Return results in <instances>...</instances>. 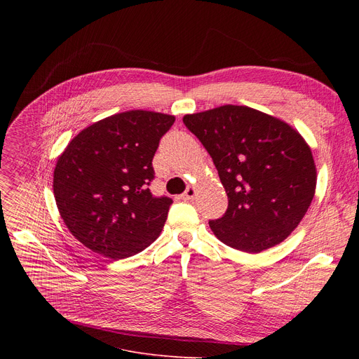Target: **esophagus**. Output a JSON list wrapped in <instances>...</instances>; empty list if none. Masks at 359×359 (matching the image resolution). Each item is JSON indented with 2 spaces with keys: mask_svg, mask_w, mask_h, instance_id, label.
Here are the masks:
<instances>
[{
  "mask_svg": "<svg viewBox=\"0 0 359 359\" xmlns=\"http://www.w3.org/2000/svg\"><path fill=\"white\" fill-rule=\"evenodd\" d=\"M196 187L195 186H189L187 187V189L184 191V194L182 195V199L183 201H191V199H194L195 196H196Z\"/></svg>",
  "mask_w": 359,
  "mask_h": 359,
  "instance_id": "obj_1",
  "label": "esophagus"
}]
</instances>
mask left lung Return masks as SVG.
Segmentation results:
<instances>
[{
	"label": "left lung",
	"instance_id": "8db88e82",
	"mask_svg": "<svg viewBox=\"0 0 359 359\" xmlns=\"http://www.w3.org/2000/svg\"><path fill=\"white\" fill-rule=\"evenodd\" d=\"M183 123L212 157L229 196L225 214L210 221L217 238L248 253L284 241L304 218L317 183L311 148L299 132L236 104L184 115Z\"/></svg>",
	"mask_w": 359,
	"mask_h": 359
}]
</instances>
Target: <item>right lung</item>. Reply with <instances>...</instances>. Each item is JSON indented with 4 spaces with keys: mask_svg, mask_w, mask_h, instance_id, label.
<instances>
[{
    "mask_svg": "<svg viewBox=\"0 0 359 359\" xmlns=\"http://www.w3.org/2000/svg\"><path fill=\"white\" fill-rule=\"evenodd\" d=\"M175 116L149 110L116 113L83 129L58 157L56 206L86 248L118 260L147 249L161 233L173 201L154 198L153 157Z\"/></svg>",
    "mask_w": 359,
    "mask_h": 359,
    "instance_id": "1",
    "label": "right lung"
}]
</instances>
